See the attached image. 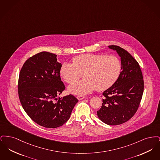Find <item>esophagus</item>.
<instances>
[{
    "label": "esophagus",
    "instance_id": "esophagus-1",
    "mask_svg": "<svg viewBox=\"0 0 160 160\" xmlns=\"http://www.w3.org/2000/svg\"><path fill=\"white\" fill-rule=\"evenodd\" d=\"M84 98H85V97H84V96H77V98L78 99L79 101L82 100V99H84Z\"/></svg>",
    "mask_w": 160,
    "mask_h": 160
}]
</instances>
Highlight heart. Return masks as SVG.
Here are the masks:
<instances>
[{
	"instance_id": "1",
	"label": "heart",
	"mask_w": 160,
	"mask_h": 160,
	"mask_svg": "<svg viewBox=\"0 0 160 160\" xmlns=\"http://www.w3.org/2000/svg\"><path fill=\"white\" fill-rule=\"evenodd\" d=\"M72 61V63L62 64L61 75L71 84L83 74V80L68 87V91L76 95H86L96 89L98 91L106 90L117 81L122 69L120 59L113 55L84 54L73 58Z\"/></svg>"
}]
</instances>
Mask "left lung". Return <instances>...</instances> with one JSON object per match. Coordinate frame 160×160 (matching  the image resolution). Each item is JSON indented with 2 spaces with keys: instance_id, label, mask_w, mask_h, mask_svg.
<instances>
[{
  "instance_id": "1",
  "label": "left lung",
  "mask_w": 160,
  "mask_h": 160,
  "mask_svg": "<svg viewBox=\"0 0 160 160\" xmlns=\"http://www.w3.org/2000/svg\"><path fill=\"white\" fill-rule=\"evenodd\" d=\"M108 48L120 56L122 71L114 84L103 92V102L97 115L107 125H117L128 121L137 112L143 93L144 82L138 63L127 51L119 46Z\"/></svg>"
}]
</instances>
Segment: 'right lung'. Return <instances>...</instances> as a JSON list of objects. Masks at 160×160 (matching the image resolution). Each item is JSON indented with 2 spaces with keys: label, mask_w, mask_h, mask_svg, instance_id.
<instances>
[{
  "label": "right lung",
  "mask_w": 160,
  "mask_h": 160,
  "mask_svg": "<svg viewBox=\"0 0 160 160\" xmlns=\"http://www.w3.org/2000/svg\"><path fill=\"white\" fill-rule=\"evenodd\" d=\"M55 54L42 52L29 58L20 70L19 99L31 119L46 128H56L67 122L78 100L72 95L57 97L65 90L62 64Z\"/></svg>",
  "instance_id": "add662e5"
}]
</instances>
